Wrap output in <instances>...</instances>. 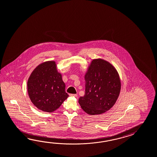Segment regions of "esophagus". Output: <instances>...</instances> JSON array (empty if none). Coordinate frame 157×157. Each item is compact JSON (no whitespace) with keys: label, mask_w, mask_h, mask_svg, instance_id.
Masks as SVG:
<instances>
[{"label":"esophagus","mask_w":157,"mask_h":157,"mask_svg":"<svg viewBox=\"0 0 157 157\" xmlns=\"http://www.w3.org/2000/svg\"><path fill=\"white\" fill-rule=\"evenodd\" d=\"M70 96H74V97H77L78 95L77 94H69Z\"/></svg>","instance_id":"esophagus-1"}]
</instances>
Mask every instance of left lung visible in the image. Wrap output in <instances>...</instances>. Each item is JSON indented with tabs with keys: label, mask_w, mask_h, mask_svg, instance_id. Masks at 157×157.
Instances as JSON below:
<instances>
[{
	"label": "left lung",
	"mask_w": 157,
	"mask_h": 157,
	"mask_svg": "<svg viewBox=\"0 0 157 157\" xmlns=\"http://www.w3.org/2000/svg\"><path fill=\"white\" fill-rule=\"evenodd\" d=\"M85 94L79 103L90 115H100L114 105L118 99L121 82L113 66L102 59H93L84 76Z\"/></svg>",
	"instance_id": "left-lung-1"
}]
</instances>
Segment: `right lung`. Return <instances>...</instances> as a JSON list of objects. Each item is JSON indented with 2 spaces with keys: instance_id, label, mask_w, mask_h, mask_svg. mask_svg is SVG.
Masks as SVG:
<instances>
[{
  "instance_id": "right-lung-1",
  "label": "right lung",
  "mask_w": 157,
  "mask_h": 157,
  "mask_svg": "<svg viewBox=\"0 0 157 157\" xmlns=\"http://www.w3.org/2000/svg\"><path fill=\"white\" fill-rule=\"evenodd\" d=\"M27 87L32 103L47 112L56 111L69 96L65 91L61 74L58 72L54 61L38 65L29 78Z\"/></svg>"
}]
</instances>
